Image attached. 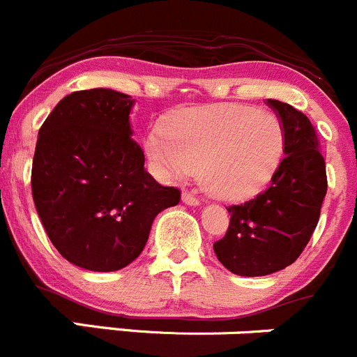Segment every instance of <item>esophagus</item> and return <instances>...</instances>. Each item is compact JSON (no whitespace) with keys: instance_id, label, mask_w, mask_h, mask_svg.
Wrapping results in <instances>:
<instances>
[{"instance_id":"34e87169","label":"esophagus","mask_w":357,"mask_h":357,"mask_svg":"<svg viewBox=\"0 0 357 357\" xmlns=\"http://www.w3.org/2000/svg\"><path fill=\"white\" fill-rule=\"evenodd\" d=\"M182 202H184L185 205H191V206L199 205V199L196 198V196H192L191 192H184V195H182Z\"/></svg>"}]
</instances>
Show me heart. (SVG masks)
<instances>
[{"label":"heart","instance_id":"heart-1","mask_svg":"<svg viewBox=\"0 0 357 357\" xmlns=\"http://www.w3.org/2000/svg\"><path fill=\"white\" fill-rule=\"evenodd\" d=\"M145 154L161 176H185L199 168L212 195L243 199L259 192L284 154L277 117L245 105H215L181 112L166 130L145 137Z\"/></svg>","mask_w":357,"mask_h":357}]
</instances>
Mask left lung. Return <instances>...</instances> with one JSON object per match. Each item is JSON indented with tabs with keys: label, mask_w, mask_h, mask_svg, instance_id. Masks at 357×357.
Instances as JSON below:
<instances>
[{
	"label": "left lung",
	"mask_w": 357,
	"mask_h": 357,
	"mask_svg": "<svg viewBox=\"0 0 357 357\" xmlns=\"http://www.w3.org/2000/svg\"><path fill=\"white\" fill-rule=\"evenodd\" d=\"M284 130V159L261 195L231 213L215 256L231 273L263 277L293 264L319 222L328 191L326 162L314 126L305 114L278 100H266Z\"/></svg>",
	"instance_id": "left-lung-1"
}]
</instances>
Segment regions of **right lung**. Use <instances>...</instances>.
<instances>
[{"label": "right lung", "mask_w": 357, "mask_h": 357, "mask_svg": "<svg viewBox=\"0 0 357 357\" xmlns=\"http://www.w3.org/2000/svg\"><path fill=\"white\" fill-rule=\"evenodd\" d=\"M135 100L114 89L77 91L38 131L31 189L50 242L75 266L115 271L144 250L155 215L181 202L144 168L133 140Z\"/></svg>", "instance_id": "add662e5"}]
</instances>
